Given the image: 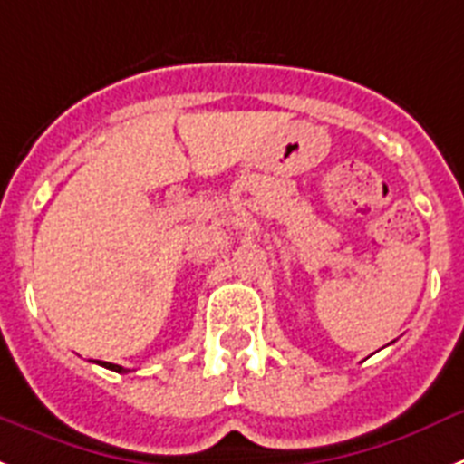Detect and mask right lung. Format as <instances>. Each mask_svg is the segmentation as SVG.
<instances>
[{
	"mask_svg": "<svg viewBox=\"0 0 464 464\" xmlns=\"http://www.w3.org/2000/svg\"><path fill=\"white\" fill-rule=\"evenodd\" d=\"M102 366H107V369H111V372H119V373L126 372V369H123V366H119V364H107V362H102Z\"/></svg>",
	"mask_w": 464,
	"mask_h": 464,
	"instance_id": "add662e5",
	"label": "right lung"
}]
</instances>
